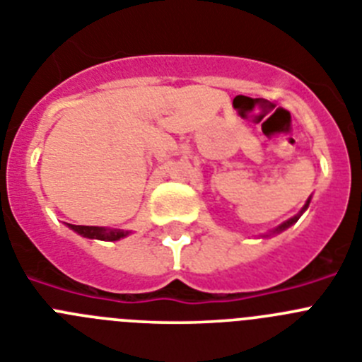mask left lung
<instances>
[{
	"label": "left lung",
	"mask_w": 362,
	"mask_h": 362,
	"mask_svg": "<svg viewBox=\"0 0 362 362\" xmlns=\"http://www.w3.org/2000/svg\"><path fill=\"white\" fill-rule=\"evenodd\" d=\"M308 204H310V197H308V201H306V203H305V206H303V209H300V212H299V214H297V216L290 217V219H288V221H284L283 225H279V226H277V228H274V230H272V232H270V233H264L263 238H270V235H274V233H281V232H283V230L290 228V226H292V225H293V223H297V219H299V217H300V214H303V212H305V210H306V209H308Z\"/></svg>",
	"instance_id": "obj_1"
}]
</instances>
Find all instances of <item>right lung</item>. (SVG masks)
Wrapping results in <instances>:
<instances>
[{
    "label": "right lung",
    "mask_w": 362,
    "mask_h": 362,
    "mask_svg": "<svg viewBox=\"0 0 362 362\" xmlns=\"http://www.w3.org/2000/svg\"><path fill=\"white\" fill-rule=\"evenodd\" d=\"M70 230L88 239H99V241H119V239L129 235V230H117V228H105V226H81V225H69Z\"/></svg>",
    "instance_id": "obj_1"
}]
</instances>
